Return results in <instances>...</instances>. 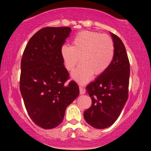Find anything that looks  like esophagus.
Masks as SVG:
<instances>
[{
    "mask_svg": "<svg viewBox=\"0 0 151 151\" xmlns=\"http://www.w3.org/2000/svg\"><path fill=\"white\" fill-rule=\"evenodd\" d=\"M79 88H80V94L82 95V94L85 93V90H84V88L82 87V86H80Z\"/></svg>",
    "mask_w": 151,
    "mask_h": 151,
    "instance_id": "obj_1",
    "label": "esophagus"
}]
</instances>
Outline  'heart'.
I'll return each mask as SVG.
<instances>
[{
    "label": "heart",
    "instance_id": "1",
    "mask_svg": "<svg viewBox=\"0 0 151 151\" xmlns=\"http://www.w3.org/2000/svg\"><path fill=\"white\" fill-rule=\"evenodd\" d=\"M114 53V42L109 35L91 31L79 32L72 46L65 45L61 48L62 58L68 71H73L80 58L82 63L72 73V78L80 83L88 81L93 74L104 73L112 63Z\"/></svg>",
    "mask_w": 151,
    "mask_h": 151
}]
</instances>
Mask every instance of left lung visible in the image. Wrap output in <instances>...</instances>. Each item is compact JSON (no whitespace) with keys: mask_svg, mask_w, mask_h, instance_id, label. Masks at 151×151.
<instances>
[{"mask_svg":"<svg viewBox=\"0 0 151 151\" xmlns=\"http://www.w3.org/2000/svg\"><path fill=\"white\" fill-rule=\"evenodd\" d=\"M111 34L115 46L112 63L86 87L92 104L84 112V119L92 127L99 129H106L116 121L129 96V58L121 39Z\"/></svg>","mask_w":151,"mask_h":151,"instance_id":"1","label":"left lung"}]
</instances>
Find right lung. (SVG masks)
<instances>
[{"instance_id":"right-lung-1","label":"right lung","mask_w":151,"mask_h":151,"mask_svg":"<svg viewBox=\"0 0 151 151\" xmlns=\"http://www.w3.org/2000/svg\"><path fill=\"white\" fill-rule=\"evenodd\" d=\"M69 27H46L29 39L22 54L20 90L32 120L42 129L56 127L67 107L80 93L77 83L68 84L61 48L69 37Z\"/></svg>"}]
</instances>
